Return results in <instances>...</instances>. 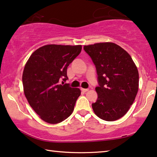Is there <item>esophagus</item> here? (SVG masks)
Returning <instances> with one entry per match:
<instances>
[{
	"instance_id": "34e87169",
	"label": "esophagus",
	"mask_w": 157,
	"mask_h": 157,
	"mask_svg": "<svg viewBox=\"0 0 157 157\" xmlns=\"http://www.w3.org/2000/svg\"><path fill=\"white\" fill-rule=\"evenodd\" d=\"M88 90H89V89H84V88H81V91H82V92H87Z\"/></svg>"
}]
</instances>
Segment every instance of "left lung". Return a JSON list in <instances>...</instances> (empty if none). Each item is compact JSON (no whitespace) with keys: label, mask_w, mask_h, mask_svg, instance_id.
<instances>
[{"label":"left lung","mask_w":157,"mask_h":157,"mask_svg":"<svg viewBox=\"0 0 157 157\" xmlns=\"http://www.w3.org/2000/svg\"><path fill=\"white\" fill-rule=\"evenodd\" d=\"M96 67L99 86L97 101L92 104L99 118L114 121L123 117L138 92L139 73L127 51L111 42L84 46Z\"/></svg>","instance_id":"1"}]
</instances>
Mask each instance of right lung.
<instances>
[{
	"mask_svg": "<svg viewBox=\"0 0 157 157\" xmlns=\"http://www.w3.org/2000/svg\"><path fill=\"white\" fill-rule=\"evenodd\" d=\"M82 46L48 44L36 49L25 65L22 74L24 93L29 104L42 120L62 122L71 115L81 91L66 81L67 68L80 53Z\"/></svg>",
	"mask_w": 157,
	"mask_h": 157,
	"instance_id": "right-lung-1",
	"label": "right lung"
}]
</instances>
